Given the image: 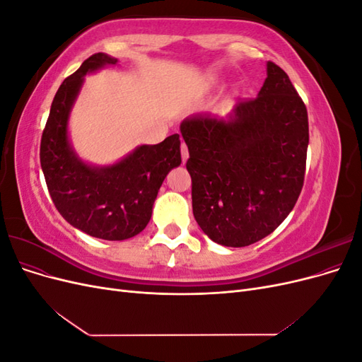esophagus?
<instances>
[{
  "mask_svg": "<svg viewBox=\"0 0 362 362\" xmlns=\"http://www.w3.org/2000/svg\"><path fill=\"white\" fill-rule=\"evenodd\" d=\"M181 158H182V163H185L189 158V149H187V145H185L184 141L181 144Z\"/></svg>",
  "mask_w": 362,
  "mask_h": 362,
  "instance_id": "34e87169",
  "label": "esophagus"
}]
</instances>
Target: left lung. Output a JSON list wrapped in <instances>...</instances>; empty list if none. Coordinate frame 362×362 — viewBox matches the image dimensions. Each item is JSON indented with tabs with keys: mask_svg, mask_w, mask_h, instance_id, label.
I'll return each instance as SVG.
<instances>
[{
	"mask_svg": "<svg viewBox=\"0 0 362 362\" xmlns=\"http://www.w3.org/2000/svg\"><path fill=\"white\" fill-rule=\"evenodd\" d=\"M193 216L213 242L243 247L286 221L303 187L308 113L288 75L267 62L254 100L226 117H185Z\"/></svg>",
	"mask_w": 362,
	"mask_h": 362,
	"instance_id": "obj_1",
	"label": "left lung"
}]
</instances>
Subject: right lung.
Returning a JSON list of instances; mask_svg holds the SVG:
<instances>
[{
	"mask_svg": "<svg viewBox=\"0 0 362 362\" xmlns=\"http://www.w3.org/2000/svg\"><path fill=\"white\" fill-rule=\"evenodd\" d=\"M117 59L93 54L62 83L40 140V166L59 213L74 228L103 240H127L144 231L166 175L181 164L180 134L137 146L108 166L83 161L68 136L71 110L84 76Z\"/></svg>",
	"mask_w": 362,
	"mask_h": 362,
	"instance_id": "1",
	"label": "right lung"
}]
</instances>
